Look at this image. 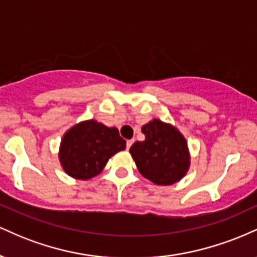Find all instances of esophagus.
<instances>
[{
  "label": "esophagus",
  "instance_id": "esophagus-1",
  "mask_svg": "<svg viewBox=\"0 0 257 257\" xmlns=\"http://www.w3.org/2000/svg\"><path fill=\"white\" fill-rule=\"evenodd\" d=\"M133 144H134V140H128L126 141V149H131V146L133 145Z\"/></svg>",
  "mask_w": 257,
  "mask_h": 257
}]
</instances>
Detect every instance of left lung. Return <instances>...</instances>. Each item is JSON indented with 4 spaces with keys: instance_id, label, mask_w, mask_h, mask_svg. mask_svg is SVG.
<instances>
[{
    "instance_id": "left-lung-1",
    "label": "left lung",
    "mask_w": 257,
    "mask_h": 257,
    "mask_svg": "<svg viewBox=\"0 0 257 257\" xmlns=\"http://www.w3.org/2000/svg\"><path fill=\"white\" fill-rule=\"evenodd\" d=\"M145 140L129 150L139 172L155 185L169 186L181 180L191 166L187 140L175 125L153 118L143 125Z\"/></svg>"
}]
</instances>
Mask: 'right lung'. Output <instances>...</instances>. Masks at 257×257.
Returning a JSON list of instances; mask_svg holds the SVG:
<instances>
[{"label":"right lung","instance_id":"add662e5","mask_svg":"<svg viewBox=\"0 0 257 257\" xmlns=\"http://www.w3.org/2000/svg\"><path fill=\"white\" fill-rule=\"evenodd\" d=\"M125 150V140L116 126L95 119L76 123L65 132L59 146V162L69 176L89 180L102 172L108 159Z\"/></svg>","mask_w":257,"mask_h":257}]
</instances>
